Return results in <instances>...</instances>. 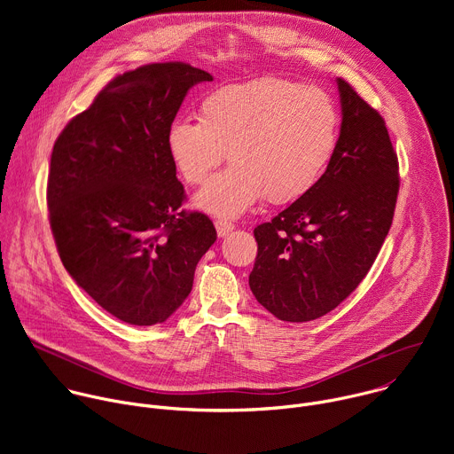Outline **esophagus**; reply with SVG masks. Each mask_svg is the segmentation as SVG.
Instances as JSON below:
<instances>
[{
    "label": "esophagus",
    "mask_w": 454,
    "mask_h": 454,
    "mask_svg": "<svg viewBox=\"0 0 454 454\" xmlns=\"http://www.w3.org/2000/svg\"><path fill=\"white\" fill-rule=\"evenodd\" d=\"M233 228H235V224L226 221V219H217L215 221V230H217L219 237H226L230 231H233Z\"/></svg>",
    "instance_id": "1"
}]
</instances>
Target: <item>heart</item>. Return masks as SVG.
Instances as JSON below:
<instances>
[{"label": "heart", "instance_id": "heart-1", "mask_svg": "<svg viewBox=\"0 0 454 454\" xmlns=\"http://www.w3.org/2000/svg\"><path fill=\"white\" fill-rule=\"evenodd\" d=\"M198 121L174 120L165 137L168 158L186 184H201L223 161L193 205L237 217L262 196L287 205L317 183L338 145V109L316 86L256 79L210 91Z\"/></svg>", "mask_w": 454, "mask_h": 454}]
</instances>
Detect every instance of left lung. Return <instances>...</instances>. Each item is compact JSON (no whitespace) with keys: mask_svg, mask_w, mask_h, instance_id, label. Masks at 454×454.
I'll use <instances>...</instances> for the list:
<instances>
[{"mask_svg":"<svg viewBox=\"0 0 454 454\" xmlns=\"http://www.w3.org/2000/svg\"><path fill=\"white\" fill-rule=\"evenodd\" d=\"M341 127L317 183L254 228L249 275L256 301L282 321H310L336 309L366 277L394 221L399 161L382 116L336 79Z\"/></svg>","mask_w":454,"mask_h":454,"instance_id":"1","label":"left lung"}]
</instances>
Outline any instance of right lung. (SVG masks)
Wrapping results in <instances>:
<instances>
[{
  "mask_svg": "<svg viewBox=\"0 0 454 454\" xmlns=\"http://www.w3.org/2000/svg\"><path fill=\"white\" fill-rule=\"evenodd\" d=\"M214 77L156 62L114 77L59 135L46 201L60 261L129 325L168 319L192 291L214 223L184 212L165 137L188 90Z\"/></svg>",
  "mask_w": 454,
  "mask_h": 454,
  "instance_id": "obj_1",
  "label": "right lung"
}]
</instances>
